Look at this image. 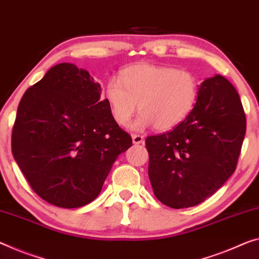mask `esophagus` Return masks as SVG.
Returning <instances> with one entry per match:
<instances>
[{"instance_id": "esophagus-1", "label": "esophagus", "mask_w": 259, "mask_h": 259, "mask_svg": "<svg viewBox=\"0 0 259 259\" xmlns=\"http://www.w3.org/2000/svg\"><path fill=\"white\" fill-rule=\"evenodd\" d=\"M132 140L134 145H140V143H143L145 139L140 134H132Z\"/></svg>"}]
</instances>
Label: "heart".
<instances>
[{
  "mask_svg": "<svg viewBox=\"0 0 259 259\" xmlns=\"http://www.w3.org/2000/svg\"><path fill=\"white\" fill-rule=\"evenodd\" d=\"M198 95L199 81L194 74L148 63L126 67L119 79H111L105 88V99L118 125L130 124L139 103L141 113L135 128L154 125L161 132L185 120L196 106Z\"/></svg>",
  "mask_w": 259,
  "mask_h": 259,
  "instance_id": "1",
  "label": "heart"
}]
</instances>
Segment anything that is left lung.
Returning a JSON list of instances; mask_svg holds the SVG:
<instances>
[{
    "mask_svg": "<svg viewBox=\"0 0 259 259\" xmlns=\"http://www.w3.org/2000/svg\"><path fill=\"white\" fill-rule=\"evenodd\" d=\"M245 130L243 106L232 83L221 75L206 78L185 120L146 139L155 197L180 209L215 193L236 169Z\"/></svg>",
    "mask_w": 259,
    "mask_h": 259,
    "instance_id": "8db88e82",
    "label": "left lung"
}]
</instances>
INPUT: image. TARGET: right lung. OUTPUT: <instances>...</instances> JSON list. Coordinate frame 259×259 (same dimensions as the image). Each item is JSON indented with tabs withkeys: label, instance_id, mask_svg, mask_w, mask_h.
Listing matches in <instances>:
<instances>
[{
	"label": "right lung",
	"instance_id": "obj_1",
	"mask_svg": "<svg viewBox=\"0 0 259 259\" xmlns=\"http://www.w3.org/2000/svg\"><path fill=\"white\" fill-rule=\"evenodd\" d=\"M131 146L101 87L73 63L52 67L25 91L11 134V152L31 189L62 208L95 200Z\"/></svg>",
	"mask_w": 259,
	"mask_h": 259
}]
</instances>
